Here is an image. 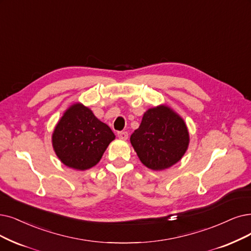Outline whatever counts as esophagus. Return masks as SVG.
<instances>
[{"instance_id": "34e87169", "label": "esophagus", "mask_w": 251, "mask_h": 251, "mask_svg": "<svg viewBox=\"0 0 251 251\" xmlns=\"http://www.w3.org/2000/svg\"><path fill=\"white\" fill-rule=\"evenodd\" d=\"M117 136H118L119 139L126 140L127 137H128V134H127V132H118V133H117Z\"/></svg>"}]
</instances>
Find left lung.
I'll list each match as a JSON object with an SVG mask.
<instances>
[{
    "label": "left lung",
    "instance_id": "8db88e82",
    "mask_svg": "<svg viewBox=\"0 0 251 251\" xmlns=\"http://www.w3.org/2000/svg\"><path fill=\"white\" fill-rule=\"evenodd\" d=\"M131 143L142 164L160 171L178 163L186 152L189 134L184 120L166 105L148 109Z\"/></svg>",
    "mask_w": 251,
    "mask_h": 251
}]
</instances>
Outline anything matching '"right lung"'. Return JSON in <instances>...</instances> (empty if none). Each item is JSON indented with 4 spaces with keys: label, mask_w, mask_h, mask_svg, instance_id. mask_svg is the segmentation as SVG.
<instances>
[{
    "label": "right lung",
    "mask_w": 251,
    "mask_h": 251,
    "mask_svg": "<svg viewBox=\"0 0 251 251\" xmlns=\"http://www.w3.org/2000/svg\"><path fill=\"white\" fill-rule=\"evenodd\" d=\"M115 135L81 103L70 106L52 133V146L61 162L79 171L91 169L102 158Z\"/></svg>",
    "instance_id": "add662e5"
}]
</instances>
